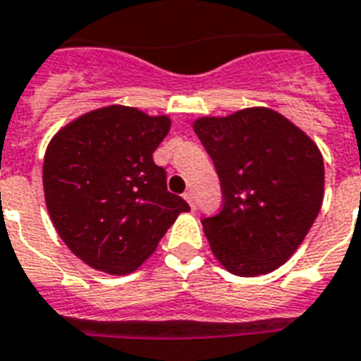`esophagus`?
I'll return each instance as SVG.
<instances>
[{
    "label": "esophagus",
    "instance_id": "obj_1",
    "mask_svg": "<svg viewBox=\"0 0 361 361\" xmlns=\"http://www.w3.org/2000/svg\"><path fill=\"white\" fill-rule=\"evenodd\" d=\"M183 198H185V200L189 202V206L192 207V209H195V206H196V200H195V192H192V190H187L185 195H183Z\"/></svg>",
    "mask_w": 361,
    "mask_h": 361
}]
</instances>
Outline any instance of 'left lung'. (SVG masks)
<instances>
[{
  "mask_svg": "<svg viewBox=\"0 0 361 361\" xmlns=\"http://www.w3.org/2000/svg\"><path fill=\"white\" fill-rule=\"evenodd\" d=\"M192 130L213 159L224 198L221 213L202 221L211 250L235 276L276 271L300 247L323 206L317 145L267 107L202 116Z\"/></svg>",
  "mask_w": 361,
  "mask_h": 361,
  "instance_id": "obj_1",
  "label": "left lung"
}]
</instances>
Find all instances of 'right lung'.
I'll return each mask as SVG.
<instances>
[{"label":"right lung","instance_id":"obj_1","mask_svg":"<svg viewBox=\"0 0 361 361\" xmlns=\"http://www.w3.org/2000/svg\"><path fill=\"white\" fill-rule=\"evenodd\" d=\"M169 130L166 114L109 105L81 114L49 140L46 207L64 245L96 271H137L190 209L166 190L165 169L152 159Z\"/></svg>","mask_w":361,"mask_h":361}]
</instances>
